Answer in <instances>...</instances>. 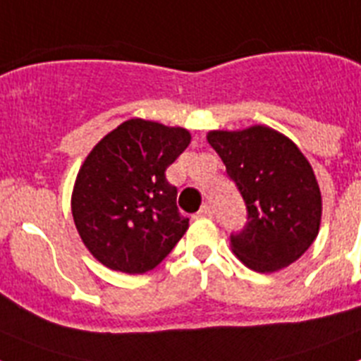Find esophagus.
Here are the masks:
<instances>
[{
  "instance_id": "obj_1",
  "label": "esophagus",
  "mask_w": 361,
  "mask_h": 361,
  "mask_svg": "<svg viewBox=\"0 0 361 361\" xmlns=\"http://www.w3.org/2000/svg\"><path fill=\"white\" fill-rule=\"evenodd\" d=\"M213 215H215V212H213L212 206H209V204H204L199 212V216H204V219H212Z\"/></svg>"
}]
</instances>
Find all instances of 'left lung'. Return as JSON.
Returning <instances> with one entry per match:
<instances>
[{
    "label": "left lung",
    "mask_w": 361,
    "mask_h": 361,
    "mask_svg": "<svg viewBox=\"0 0 361 361\" xmlns=\"http://www.w3.org/2000/svg\"><path fill=\"white\" fill-rule=\"evenodd\" d=\"M208 142L247 212L244 228L229 235L237 257L258 273L298 260L317 238L322 216L320 188L304 153L266 126L209 132Z\"/></svg>",
    "instance_id": "8db88e82"
}]
</instances>
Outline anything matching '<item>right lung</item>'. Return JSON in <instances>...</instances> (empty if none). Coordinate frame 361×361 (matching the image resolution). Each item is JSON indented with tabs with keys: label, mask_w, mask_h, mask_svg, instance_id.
Instances as JSON below:
<instances>
[{
	"label": "right lung",
	"mask_w": 361,
	"mask_h": 361,
	"mask_svg": "<svg viewBox=\"0 0 361 361\" xmlns=\"http://www.w3.org/2000/svg\"><path fill=\"white\" fill-rule=\"evenodd\" d=\"M190 132L130 119L99 142L79 170L72 215L82 242L114 271L157 267L188 229L166 168L188 148Z\"/></svg>",
	"instance_id": "obj_1"
}]
</instances>
